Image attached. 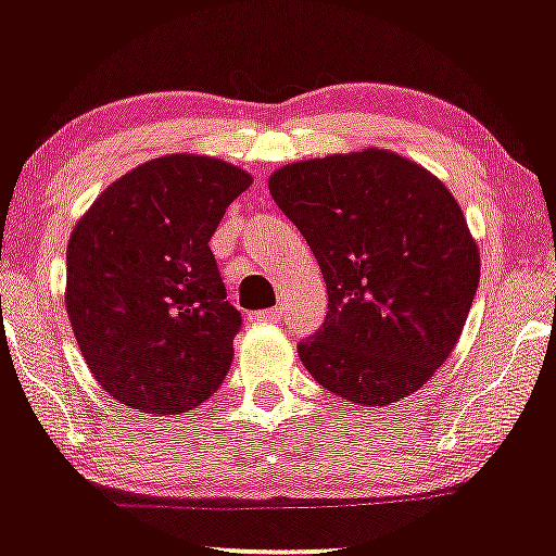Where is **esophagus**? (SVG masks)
Here are the masks:
<instances>
[{
	"mask_svg": "<svg viewBox=\"0 0 556 556\" xmlns=\"http://www.w3.org/2000/svg\"><path fill=\"white\" fill-rule=\"evenodd\" d=\"M256 321H264V324H279L285 318V311L282 308H266V311H258V314H253Z\"/></svg>",
	"mask_w": 556,
	"mask_h": 556,
	"instance_id": "34e87169",
	"label": "esophagus"
}]
</instances>
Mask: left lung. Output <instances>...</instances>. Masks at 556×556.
I'll return each mask as SVG.
<instances>
[{
    "mask_svg": "<svg viewBox=\"0 0 556 556\" xmlns=\"http://www.w3.org/2000/svg\"><path fill=\"white\" fill-rule=\"evenodd\" d=\"M269 193L329 292L324 327L298 344L308 374L366 407L418 392L460 340L481 277L455 195L387 149L287 164Z\"/></svg>",
    "mask_w": 556,
    "mask_h": 556,
    "instance_id": "1",
    "label": "left lung"
}]
</instances>
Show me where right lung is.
<instances>
[{
	"label": "right lung",
	"mask_w": 556,
	"mask_h": 556,
	"mask_svg": "<svg viewBox=\"0 0 556 556\" xmlns=\"http://www.w3.org/2000/svg\"><path fill=\"white\" fill-rule=\"evenodd\" d=\"M251 182L214 156H159L114 180L75 225L67 316L96 381L123 405L180 416L225 381L242 318L208 240Z\"/></svg>",
	"instance_id": "right-lung-1"
}]
</instances>
